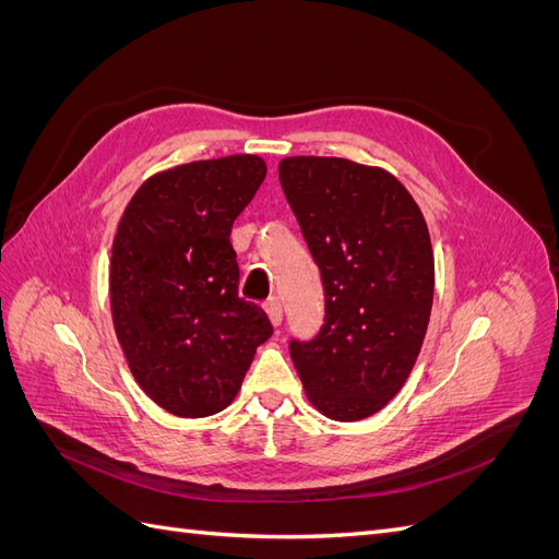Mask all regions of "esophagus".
Listing matches in <instances>:
<instances>
[{
  "label": "esophagus",
  "instance_id": "34e87169",
  "mask_svg": "<svg viewBox=\"0 0 559 559\" xmlns=\"http://www.w3.org/2000/svg\"><path fill=\"white\" fill-rule=\"evenodd\" d=\"M265 312H267L270 321H273L275 326H280V324H282V300H280L277 296H273V298H267V300H265Z\"/></svg>",
  "mask_w": 559,
  "mask_h": 559
}]
</instances>
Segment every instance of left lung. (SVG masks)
I'll list each match as a JSON object with an SVG mask.
<instances>
[{
	"label": "left lung",
	"instance_id": "8db88e82",
	"mask_svg": "<svg viewBox=\"0 0 559 559\" xmlns=\"http://www.w3.org/2000/svg\"><path fill=\"white\" fill-rule=\"evenodd\" d=\"M280 183L324 284V324L289 352L317 411L357 421L396 396L417 361L433 302L427 222L380 167L294 156Z\"/></svg>",
	"mask_w": 559,
	"mask_h": 559
}]
</instances>
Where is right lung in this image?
I'll list each match as a JSON object with an SVG mask.
<instances>
[{
  "label": "right lung",
  "mask_w": 559,
  "mask_h": 559,
  "mask_svg": "<svg viewBox=\"0 0 559 559\" xmlns=\"http://www.w3.org/2000/svg\"><path fill=\"white\" fill-rule=\"evenodd\" d=\"M259 156L186 163L146 179L118 224L109 296L134 380L177 417H207L240 392L267 314L240 298L230 228L265 179Z\"/></svg>",
  "instance_id": "add662e5"
}]
</instances>
